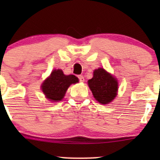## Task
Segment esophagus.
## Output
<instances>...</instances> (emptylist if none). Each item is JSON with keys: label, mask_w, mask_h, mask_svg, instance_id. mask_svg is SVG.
<instances>
[{"label": "esophagus", "mask_w": 160, "mask_h": 160, "mask_svg": "<svg viewBox=\"0 0 160 160\" xmlns=\"http://www.w3.org/2000/svg\"><path fill=\"white\" fill-rule=\"evenodd\" d=\"M78 78H79V80H80V82H83V81H84V77H83L82 75H79L78 76Z\"/></svg>", "instance_id": "1"}]
</instances>
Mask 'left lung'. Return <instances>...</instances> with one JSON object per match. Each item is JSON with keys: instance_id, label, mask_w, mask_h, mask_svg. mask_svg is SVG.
<instances>
[{"instance_id": "obj_1", "label": "left lung", "mask_w": 160, "mask_h": 160, "mask_svg": "<svg viewBox=\"0 0 160 160\" xmlns=\"http://www.w3.org/2000/svg\"><path fill=\"white\" fill-rule=\"evenodd\" d=\"M88 85L95 99L102 104H109L117 95V80L103 68L94 70Z\"/></svg>"}]
</instances>
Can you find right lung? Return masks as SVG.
<instances>
[{
	"instance_id": "1",
	"label": "right lung",
	"mask_w": 160,
	"mask_h": 160,
	"mask_svg": "<svg viewBox=\"0 0 160 160\" xmlns=\"http://www.w3.org/2000/svg\"><path fill=\"white\" fill-rule=\"evenodd\" d=\"M78 82L74 75H65L61 70H54L42 85V90L51 101H59L63 98L66 92L72 83Z\"/></svg>"
}]
</instances>
